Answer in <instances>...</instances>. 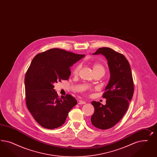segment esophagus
<instances>
[{"label":"esophagus","instance_id":"1","mask_svg":"<svg viewBox=\"0 0 157 157\" xmlns=\"http://www.w3.org/2000/svg\"><path fill=\"white\" fill-rule=\"evenodd\" d=\"M85 104V101H82V100H79L78 101V104L79 105Z\"/></svg>","mask_w":157,"mask_h":157}]
</instances>
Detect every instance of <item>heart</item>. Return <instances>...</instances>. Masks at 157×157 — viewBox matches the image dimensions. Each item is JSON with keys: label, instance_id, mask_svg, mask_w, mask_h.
<instances>
[{"label": "heart", "instance_id": "b5f03b06", "mask_svg": "<svg viewBox=\"0 0 157 157\" xmlns=\"http://www.w3.org/2000/svg\"><path fill=\"white\" fill-rule=\"evenodd\" d=\"M93 70L94 73L95 72H102L103 74H105V68L104 66L99 63H94L93 64ZM81 68V66L80 65H78L76 67H75V68H74L73 70V74L74 75H76L78 74V72L79 71Z\"/></svg>", "mask_w": 157, "mask_h": 157}]
</instances>
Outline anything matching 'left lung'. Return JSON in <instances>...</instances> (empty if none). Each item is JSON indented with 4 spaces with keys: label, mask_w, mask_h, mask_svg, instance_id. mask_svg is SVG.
Returning a JSON list of instances; mask_svg holds the SVG:
<instances>
[{
    "label": "left lung",
    "mask_w": 157,
    "mask_h": 157,
    "mask_svg": "<svg viewBox=\"0 0 157 157\" xmlns=\"http://www.w3.org/2000/svg\"><path fill=\"white\" fill-rule=\"evenodd\" d=\"M100 54L108 61L110 79L102 95L106 99V104L91 102L95 110L91 121L98 128L107 129L117 123L127 112L134 87L131 67L123 55L107 47L100 48L93 53Z\"/></svg>",
    "instance_id": "1"
}]
</instances>
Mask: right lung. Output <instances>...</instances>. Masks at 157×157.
Listing matches in <instances>:
<instances>
[{
	"mask_svg": "<svg viewBox=\"0 0 157 157\" xmlns=\"http://www.w3.org/2000/svg\"><path fill=\"white\" fill-rule=\"evenodd\" d=\"M85 56L53 48L38 53L32 60L25 78L26 102L34 119L44 128L62 126L77 104L70 94L59 98L53 84L68 80L70 67Z\"/></svg>",
	"mask_w": 157,
	"mask_h": 157,
	"instance_id": "obj_1",
	"label": "right lung"
}]
</instances>
